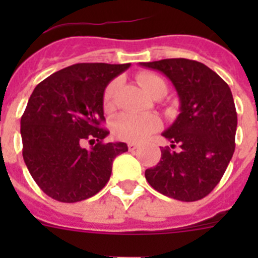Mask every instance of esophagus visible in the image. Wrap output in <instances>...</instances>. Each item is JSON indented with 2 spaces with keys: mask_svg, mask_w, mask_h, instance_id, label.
I'll list each match as a JSON object with an SVG mask.
<instances>
[{
  "mask_svg": "<svg viewBox=\"0 0 258 258\" xmlns=\"http://www.w3.org/2000/svg\"><path fill=\"white\" fill-rule=\"evenodd\" d=\"M127 149H129V151H136L137 149H138V145L137 143H127Z\"/></svg>",
  "mask_w": 258,
  "mask_h": 258,
  "instance_id": "obj_1",
  "label": "esophagus"
}]
</instances>
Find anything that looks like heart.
<instances>
[{"label": "heart", "instance_id": "b5f03b06", "mask_svg": "<svg viewBox=\"0 0 258 258\" xmlns=\"http://www.w3.org/2000/svg\"><path fill=\"white\" fill-rule=\"evenodd\" d=\"M137 81L142 86L143 90L155 99L164 97L168 92V86L164 79L152 72H141L137 75ZM117 85V80H112L104 89L102 103L106 111H111L113 108ZM160 126V118L152 113H146V115H136V113L127 112L118 113L111 121V131H112L113 137L120 141L132 143L146 140L150 134L159 131Z\"/></svg>", "mask_w": 258, "mask_h": 258}]
</instances>
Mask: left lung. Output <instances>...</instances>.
<instances>
[{
	"label": "left lung",
	"mask_w": 258,
	"mask_h": 258,
	"mask_svg": "<svg viewBox=\"0 0 258 258\" xmlns=\"http://www.w3.org/2000/svg\"><path fill=\"white\" fill-rule=\"evenodd\" d=\"M160 71L174 85L181 113L163 133L172 145L161 147L156 166L146 169L151 187L181 202L206 198L218 184L235 150L238 125L231 90L214 71L184 58L141 63Z\"/></svg>",
	"instance_id": "8db88e82"
}]
</instances>
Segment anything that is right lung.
<instances>
[{"label": "right lung", "instance_id": "right-lung-1", "mask_svg": "<svg viewBox=\"0 0 258 258\" xmlns=\"http://www.w3.org/2000/svg\"><path fill=\"white\" fill-rule=\"evenodd\" d=\"M131 67L77 63L41 81L20 118L23 159L38 187L61 203L92 198L108 182L112 161L126 143H104L103 92ZM85 140L97 143L84 149Z\"/></svg>", "mask_w": 258, "mask_h": 258}]
</instances>
